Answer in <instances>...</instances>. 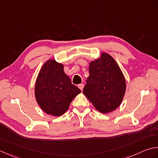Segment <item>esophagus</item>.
I'll return each mask as SVG.
<instances>
[{"label": "esophagus", "mask_w": 158, "mask_h": 158, "mask_svg": "<svg viewBox=\"0 0 158 158\" xmlns=\"http://www.w3.org/2000/svg\"><path fill=\"white\" fill-rule=\"evenodd\" d=\"M78 88H79L80 90H81V91H82L83 89H84V86H85V85H84L83 84H80V85H78Z\"/></svg>", "instance_id": "esophagus-1"}]
</instances>
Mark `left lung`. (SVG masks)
<instances>
[{"instance_id": "8db88e82", "label": "left lung", "mask_w": 158, "mask_h": 158, "mask_svg": "<svg viewBox=\"0 0 158 158\" xmlns=\"http://www.w3.org/2000/svg\"><path fill=\"white\" fill-rule=\"evenodd\" d=\"M89 72L84 95L102 113L116 110L126 91L125 76L117 63L108 53L102 52L98 59L90 62Z\"/></svg>"}]
</instances>
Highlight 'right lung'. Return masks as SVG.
Instances as JSON below:
<instances>
[{
	"label": "right lung",
	"mask_w": 158,
	"mask_h": 158,
	"mask_svg": "<svg viewBox=\"0 0 158 158\" xmlns=\"http://www.w3.org/2000/svg\"><path fill=\"white\" fill-rule=\"evenodd\" d=\"M62 63L48 59L39 72L35 85V97L47 114L60 117L81 91L73 85L64 72Z\"/></svg>",
	"instance_id": "add662e5"
}]
</instances>
